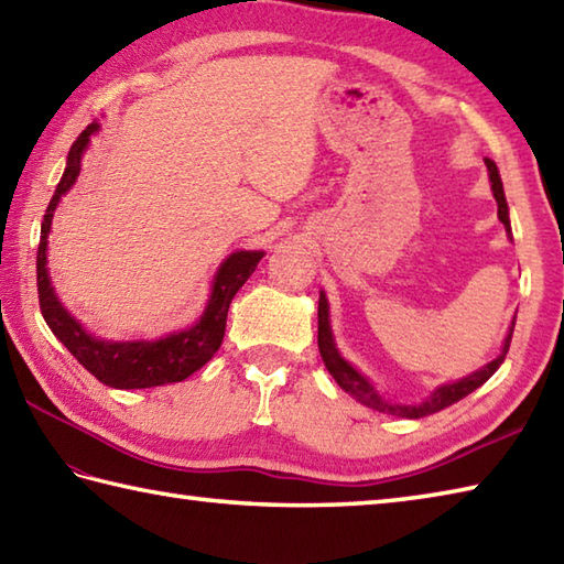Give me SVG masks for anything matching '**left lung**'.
<instances>
[{
    "label": "left lung",
    "mask_w": 564,
    "mask_h": 564,
    "mask_svg": "<svg viewBox=\"0 0 564 564\" xmlns=\"http://www.w3.org/2000/svg\"><path fill=\"white\" fill-rule=\"evenodd\" d=\"M484 163H487L489 181H491V193L496 197V205H499V219H501L503 227H506V235H509V239L513 241V237H511V219H509V203H506L499 169H496V163L491 159H484ZM513 327H516V317L511 319L509 333H506L501 355L496 357L494 361L484 364L481 369L469 373V377H465V379L437 386V389L430 393L427 399L421 401V403H395V401L386 399V395L377 389V386L371 383V379L364 377V373L355 367V364L341 357V351L337 349V341H335V335H333V325H329V303H327L325 291H319V303H317V347H319V357H323L327 371L333 373V379L349 395H355L359 403L369 405V408H373V411H379V413H389V415H399V417H425L430 413H437V411H443V408L462 401L471 391H477L481 383H487L496 373V369H499L501 364H503V359H506V351H509V347H511Z\"/></svg>",
    "instance_id": "8db88e82"
}]
</instances>
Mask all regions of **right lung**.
I'll list each match as a JSON object with an SVG mask.
<instances>
[{
	"mask_svg": "<svg viewBox=\"0 0 564 564\" xmlns=\"http://www.w3.org/2000/svg\"><path fill=\"white\" fill-rule=\"evenodd\" d=\"M99 131V121L87 124L80 137L68 151L65 171L61 183L55 187L51 203L46 207L41 223V241L36 257V283H39V303L41 313L51 333L63 341V347L93 373L97 381L112 389H153L183 381L215 357V351L223 345L227 311L231 297L237 295L241 285L247 283L253 269L263 259V251H231L219 263V269L209 285V295L203 315L191 327L169 333L159 339H105L87 333L80 319H75L68 307L55 295L48 273V235L53 225V213L58 207L61 197L75 185L77 175L83 171V156L90 139Z\"/></svg>",
	"mask_w": 564,
	"mask_h": 564,
	"instance_id": "obj_1",
	"label": "right lung"
}]
</instances>
